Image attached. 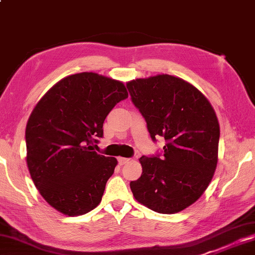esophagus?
Instances as JSON below:
<instances>
[{
    "label": "esophagus",
    "instance_id": "esophagus-1",
    "mask_svg": "<svg viewBox=\"0 0 255 255\" xmlns=\"http://www.w3.org/2000/svg\"><path fill=\"white\" fill-rule=\"evenodd\" d=\"M118 160H119V163L121 164V166H123V164H127L128 161H130V159L122 158V157H120Z\"/></svg>",
    "mask_w": 255,
    "mask_h": 255
}]
</instances>
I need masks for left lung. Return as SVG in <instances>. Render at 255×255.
Segmentation results:
<instances>
[{"mask_svg": "<svg viewBox=\"0 0 255 255\" xmlns=\"http://www.w3.org/2000/svg\"><path fill=\"white\" fill-rule=\"evenodd\" d=\"M131 100L163 153L139 161L142 175L130 182L134 198L160 214L194 204L212 181L218 160L220 124L206 97L186 80L167 74L128 82Z\"/></svg>", "mask_w": 255, "mask_h": 255, "instance_id": "obj_1", "label": "left lung"}]
</instances>
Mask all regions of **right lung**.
<instances>
[{
  "instance_id": "obj_1",
  "label": "right lung",
  "mask_w": 255,
  "mask_h": 255,
  "mask_svg": "<svg viewBox=\"0 0 255 255\" xmlns=\"http://www.w3.org/2000/svg\"><path fill=\"white\" fill-rule=\"evenodd\" d=\"M128 96L122 82L80 73L59 80L34 106L25 128L26 164L58 212L79 216L101 203L118 160L92 151L93 144L106 116Z\"/></svg>"
}]
</instances>
